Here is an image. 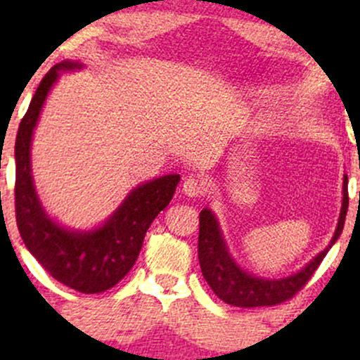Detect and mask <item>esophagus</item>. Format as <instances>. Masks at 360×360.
I'll use <instances>...</instances> for the list:
<instances>
[{
	"mask_svg": "<svg viewBox=\"0 0 360 360\" xmlns=\"http://www.w3.org/2000/svg\"><path fill=\"white\" fill-rule=\"evenodd\" d=\"M183 191L190 198H197L203 193V184L198 179H195V177H186L183 183Z\"/></svg>",
	"mask_w": 360,
	"mask_h": 360,
	"instance_id": "esophagus-1",
	"label": "esophagus"
}]
</instances>
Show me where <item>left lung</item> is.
<instances>
[{
	"label": "left lung",
	"instance_id": "8db88e82",
	"mask_svg": "<svg viewBox=\"0 0 360 360\" xmlns=\"http://www.w3.org/2000/svg\"><path fill=\"white\" fill-rule=\"evenodd\" d=\"M348 210V177L343 176V200H341L340 217L335 235L324 250L317 254L310 263L304 264L296 274L281 278H266L245 271L235 261L224 240L223 230L219 226L216 214L210 209L200 212V231H198V261L202 275L216 296L224 303L240 308L271 307L282 301H288L303 288L308 278L314 275L322 263L328 250L335 245L345 226V217Z\"/></svg>",
	"mask_w": 360,
	"mask_h": 360
}]
</instances>
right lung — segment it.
I'll list each match as a JSON object with an SVG mask.
<instances>
[{"instance_id":"right-lung-1","label":"right lung","mask_w":360,"mask_h":360,"mask_svg":"<svg viewBox=\"0 0 360 360\" xmlns=\"http://www.w3.org/2000/svg\"><path fill=\"white\" fill-rule=\"evenodd\" d=\"M78 60L50 69L32 96L15 139V216L25 248L53 278L83 294L111 289L130 271L155 217L174 197L179 174L137 184L103 224L71 230L45 210L34 188L31 169L32 134L45 101L60 72L79 71Z\"/></svg>"}]
</instances>
